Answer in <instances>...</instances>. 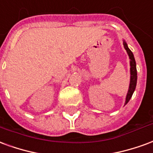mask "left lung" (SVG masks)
<instances>
[{
    "mask_svg": "<svg viewBox=\"0 0 153 153\" xmlns=\"http://www.w3.org/2000/svg\"><path fill=\"white\" fill-rule=\"evenodd\" d=\"M124 47L128 53L129 59H130V83H129V88H128V93L126 97V101H125V105L128 102V101L132 97V95L134 92L136 84H137V69H136V62H135L134 56L133 55V52L129 50V48L127 46L125 42H124Z\"/></svg>",
    "mask_w": 153,
    "mask_h": 153,
    "instance_id": "obj_1",
    "label": "left lung"
}]
</instances>
